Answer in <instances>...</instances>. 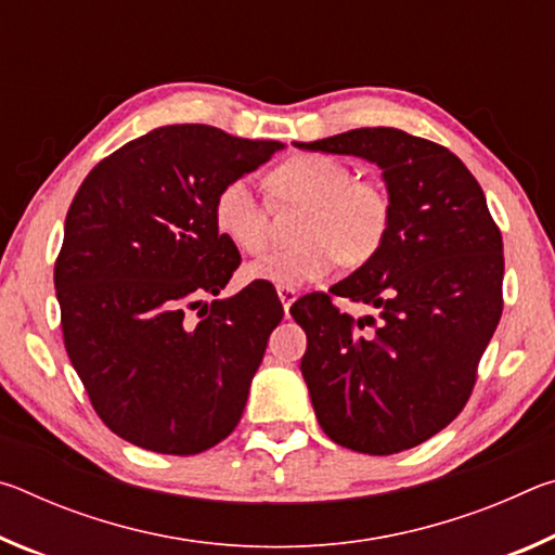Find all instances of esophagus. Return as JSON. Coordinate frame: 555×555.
Segmentation results:
<instances>
[{
  "instance_id": "obj_1",
  "label": "esophagus",
  "mask_w": 555,
  "mask_h": 555,
  "mask_svg": "<svg viewBox=\"0 0 555 555\" xmlns=\"http://www.w3.org/2000/svg\"><path fill=\"white\" fill-rule=\"evenodd\" d=\"M276 294H279L281 306H284V311H286V315H288V308H291V304H294V300L298 298V291H296V288H288V286H279Z\"/></svg>"
}]
</instances>
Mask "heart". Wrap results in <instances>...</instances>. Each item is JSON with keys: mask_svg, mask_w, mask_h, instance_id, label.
<instances>
[{"mask_svg": "<svg viewBox=\"0 0 555 555\" xmlns=\"http://www.w3.org/2000/svg\"><path fill=\"white\" fill-rule=\"evenodd\" d=\"M271 185L286 201L308 205L298 237L306 244L271 251L244 269V279L274 286H306L343 264H364L377 255L391 224V198L379 183L354 181L331 156L298 154L271 173ZM215 228L244 255H259L269 242L264 205L247 176L224 183L212 203Z\"/></svg>", "mask_w": 555, "mask_h": 555, "instance_id": "heart-1", "label": "heart"}]
</instances>
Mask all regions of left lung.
Instances as JSON below:
<instances>
[{"instance_id":"left-lung-1","label":"left lung","mask_w":555,"mask_h":555,"mask_svg":"<svg viewBox=\"0 0 555 555\" xmlns=\"http://www.w3.org/2000/svg\"><path fill=\"white\" fill-rule=\"evenodd\" d=\"M382 168L391 198L377 255L331 294L377 308L354 321L327 294L291 306L308 347L300 372L337 446L391 455L424 443L469 399L502 318L504 255L480 183L446 146L391 127L296 144Z\"/></svg>"}]
</instances>
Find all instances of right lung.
I'll use <instances>...</instances> for the list:
<instances>
[{
  "label": "right lung",
  "instance_id": "obj_1",
  "mask_svg": "<svg viewBox=\"0 0 555 555\" xmlns=\"http://www.w3.org/2000/svg\"><path fill=\"white\" fill-rule=\"evenodd\" d=\"M281 149L208 125L158 127L75 193L53 274L63 340L98 416L129 443L195 455L240 424L284 308L267 284L218 298L240 251L212 203Z\"/></svg>",
  "mask_w": 555,
  "mask_h": 555
}]
</instances>
